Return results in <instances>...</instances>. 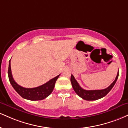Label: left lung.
<instances>
[{"mask_svg": "<svg viewBox=\"0 0 128 128\" xmlns=\"http://www.w3.org/2000/svg\"><path fill=\"white\" fill-rule=\"evenodd\" d=\"M118 72L117 74L116 79L107 88L101 89V90H85V89H83L80 86L78 82L75 79L74 77L72 74L71 75L70 80L74 90L80 97L83 98L84 100H87V101H94V100L104 97L110 91L111 89L113 88L114 85L116 84L117 80L118 79Z\"/></svg>", "mask_w": 128, "mask_h": 128, "instance_id": "8db88e82", "label": "left lung"}]
</instances>
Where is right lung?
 <instances>
[{
    "instance_id": "1",
    "label": "right lung",
    "mask_w": 128,
    "mask_h": 128,
    "mask_svg": "<svg viewBox=\"0 0 128 128\" xmlns=\"http://www.w3.org/2000/svg\"><path fill=\"white\" fill-rule=\"evenodd\" d=\"M8 73L9 80L14 89L23 98L31 101L42 100L48 96L52 93V90L54 88L55 82L60 75H58L57 76L50 79L46 84L38 87L33 88H26L18 84L14 80L12 75L11 68H10V60L9 61Z\"/></svg>"
}]
</instances>
